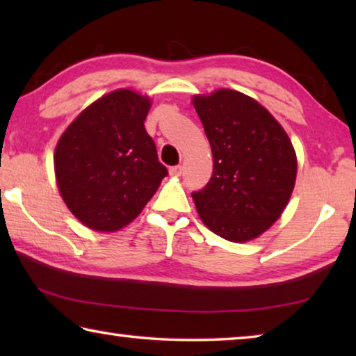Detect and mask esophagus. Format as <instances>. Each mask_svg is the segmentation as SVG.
Returning <instances> with one entry per match:
<instances>
[{
    "label": "esophagus",
    "mask_w": 356,
    "mask_h": 356,
    "mask_svg": "<svg viewBox=\"0 0 356 356\" xmlns=\"http://www.w3.org/2000/svg\"><path fill=\"white\" fill-rule=\"evenodd\" d=\"M170 174H171V176H174V177H179L180 174H182V166H180V165L171 166L170 168Z\"/></svg>",
    "instance_id": "esophagus-1"
}]
</instances>
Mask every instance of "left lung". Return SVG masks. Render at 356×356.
<instances>
[{"label":"left lung","mask_w":356,"mask_h":356,"mask_svg":"<svg viewBox=\"0 0 356 356\" xmlns=\"http://www.w3.org/2000/svg\"><path fill=\"white\" fill-rule=\"evenodd\" d=\"M193 104L213 155L212 177L191 193L197 213L222 238H256L280 218L292 195V143L278 120L242 92L220 89L196 95Z\"/></svg>","instance_id":"left-lung-1"}]
</instances>
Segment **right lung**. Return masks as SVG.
I'll use <instances>...</instances> for the list:
<instances>
[{
  "label": "right lung",
  "mask_w": 356,
  "mask_h": 356,
  "mask_svg": "<svg viewBox=\"0 0 356 356\" xmlns=\"http://www.w3.org/2000/svg\"><path fill=\"white\" fill-rule=\"evenodd\" d=\"M147 97L119 89L89 105L55 150L59 191L70 212L94 231H118L141 213L168 176L144 129Z\"/></svg>",
  "instance_id": "obj_1"
}]
</instances>
